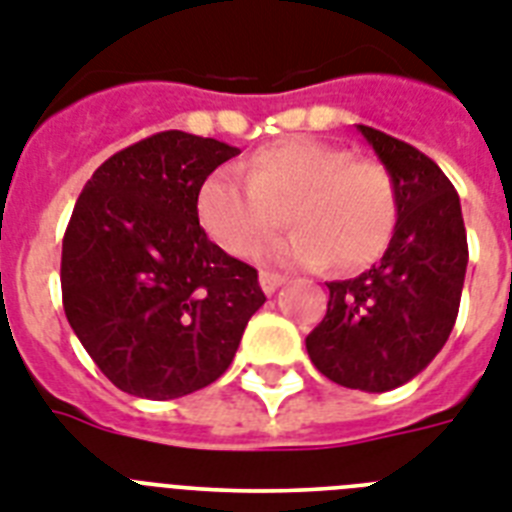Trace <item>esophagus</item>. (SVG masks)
<instances>
[{"label":"esophagus","instance_id":"34e87169","mask_svg":"<svg viewBox=\"0 0 512 512\" xmlns=\"http://www.w3.org/2000/svg\"><path fill=\"white\" fill-rule=\"evenodd\" d=\"M286 278L281 276V273H270V270H263L260 273V286H263V292L265 294H273L278 289V286L284 284Z\"/></svg>","mask_w":512,"mask_h":512}]
</instances>
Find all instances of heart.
Instances as JSON below:
<instances>
[{
    "label": "heart",
    "mask_w": 512,
    "mask_h": 512,
    "mask_svg": "<svg viewBox=\"0 0 512 512\" xmlns=\"http://www.w3.org/2000/svg\"><path fill=\"white\" fill-rule=\"evenodd\" d=\"M289 205L292 234L268 257L284 268L342 270L373 263L392 242L400 220V189L386 162L355 157L326 141H278L247 162V176L220 168L199 191V218L228 255L249 257L281 226Z\"/></svg>",
    "instance_id": "b5f03b06"
}]
</instances>
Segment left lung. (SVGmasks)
Returning a JSON list of instances; mask_svg holds the SVG:
<instances>
[{"mask_svg":"<svg viewBox=\"0 0 512 512\" xmlns=\"http://www.w3.org/2000/svg\"><path fill=\"white\" fill-rule=\"evenodd\" d=\"M357 131L397 178L400 220L381 263L326 284V318L305 344L315 368L334 384L389 392L418 376L450 339L468 242L458 191L442 168L384 131Z\"/></svg>","mask_w":512,"mask_h":512,"instance_id":"8db88e82","label":"left lung"}]
</instances>
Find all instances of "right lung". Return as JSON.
<instances>
[{
  "instance_id": "right-lung-1",
  "label": "right lung",
  "mask_w": 512,
  "mask_h": 512,
  "mask_svg": "<svg viewBox=\"0 0 512 512\" xmlns=\"http://www.w3.org/2000/svg\"><path fill=\"white\" fill-rule=\"evenodd\" d=\"M239 155L162 131L105 160L62 239V307L97 368L123 392L176 400L228 371L265 294L252 265L199 226V189Z\"/></svg>"
}]
</instances>
